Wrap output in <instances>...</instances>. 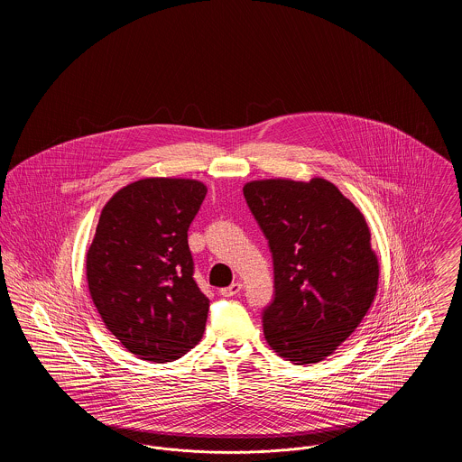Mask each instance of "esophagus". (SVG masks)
Here are the masks:
<instances>
[{
  "instance_id": "obj_1",
  "label": "esophagus",
  "mask_w": 462,
  "mask_h": 462,
  "mask_svg": "<svg viewBox=\"0 0 462 462\" xmlns=\"http://www.w3.org/2000/svg\"><path fill=\"white\" fill-rule=\"evenodd\" d=\"M241 282H234V284H230L228 287H223V289H220V294L221 296H225V298H232V296L239 294V292H241Z\"/></svg>"
}]
</instances>
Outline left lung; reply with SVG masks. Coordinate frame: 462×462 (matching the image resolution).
I'll return each instance as SVG.
<instances>
[{"label":"left lung","instance_id":"1","mask_svg":"<svg viewBox=\"0 0 462 462\" xmlns=\"http://www.w3.org/2000/svg\"><path fill=\"white\" fill-rule=\"evenodd\" d=\"M242 190L273 258L264 339L286 360L317 364L352 336L375 298L379 262L367 221L324 178L254 180Z\"/></svg>","mask_w":462,"mask_h":462}]
</instances>
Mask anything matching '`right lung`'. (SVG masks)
Here are the masks:
<instances>
[{
    "label": "right lung",
    "instance_id": "obj_1",
    "mask_svg": "<svg viewBox=\"0 0 462 462\" xmlns=\"http://www.w3.org/2000/svg\"><path fill=\"white\" fill-rule=\"evenodd\" d=\"M206 192L198 180L143 178L100 213L87 253L89 296L106 328L142 360H176L204 334L209 300L194 281L187 232Z\"/></svg>",
    "mask_w": 462,
    "mask_h": 462
}]
</instances>
